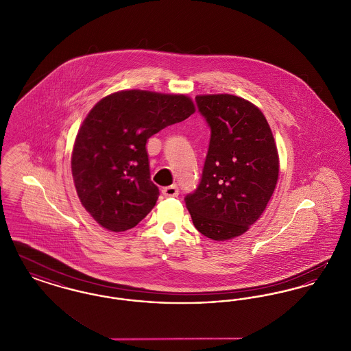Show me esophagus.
Returning <instances> with one entry per match:
<instances>
[{"mask_svg": "<svg viewBox=\"0 0 351 351\" xmlns=\"http://www.w3.org/2000/svg\"><path fill=\"white\" fill-rule=\"evenodd\" d=\"M162 192H163V195H165L166 197H176V196L179 195V189H178L176 185L166 186V188H163Z\"/></svg>", "mask_w": 351, "mask_h": 351, "instance_id": "34e87169", "label": "esophagus"}]
</instances>
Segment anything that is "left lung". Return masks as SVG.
<instances>
[{"instance_id":"left-lung-1","label":"left lung","mask_w":351,"mask_h":351,"mask_svg":"<svg viewBox=\"0 0 351 351\" xmlns=\"http://www.w3.org/2000/svg\"><path fill=\"white\" fill-rule=\"evenodd\" d=\"M210 126L197 189L185 197L195 228L213 241L246 233L263 215L279 178V154L267 119L234 95H199Z\"/></svg>"}]
</instances>
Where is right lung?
<instances>
[{"label":"right lung","instance_id":"obj_1","mask_svg":"<svg viewBox=\"0 0 351 351\" xmlns=\"http://www.w3.org/2000/svg\"><path fill=\"white\" fill-rule=\"evenodd\" d=\"M185 95L130 89L101 99L76 135L71 156L75 188L85 210L109 232L133 229L155 206L147 139L195 113Z\"/></svg>","mask_w":351,"mask_h":351}]
</instances>
